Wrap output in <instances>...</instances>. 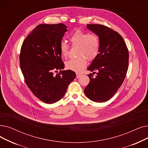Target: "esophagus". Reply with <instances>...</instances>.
Instances as JSON below:
<instances>
[{
    "mask_svg": "<svg viewBox=\"0 0 148 148\" xmlns=\"http://www.w3.org/2000/svg\"><path fill=\"white\" fill-rule=\"evenodd\" d=\"M80 75H81V74L78 73H76V77H77V78H79Z\"/></svg>",
    "mask_w": 148,
    "mask_h": 148,
    "instance_id": "34e87169",
    "label": "esophagus"
}]
</instances>
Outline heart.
Segmentation results:
<instances>
[{"label": "heart", "mask_w": 148, "mask_h": 148, "mask_svg": "<svg viewBox=\"0 0 148 148\" xmlns=\"http://www.w3.org/2000/svg\"><path fill=\"white\" fill-rule=\"evenodd\" d=\"M69 40L73 47H78L77 58L71 59L66 62V67L75 72H80L85 67L88 60H94L99 53L100 41L99 37L86 32L77 30L71 35ZM59 50L63 57L68 55L69 47L65 41L60 43Z\"/></svg>", "instance_id": "1"}]
</instances>
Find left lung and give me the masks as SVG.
Returning <instances> with one entry per match:
<instances>
[{
	"mask_svg": "<svg viewBox=\"0 0 148 148\" xmlns=\"http://www.w3.org/2000/svg\"><path fill=\"white\" fill-rule=\"evenodd\" d=\"M87 28L99 38L100 51L97 56L88 68L90 71L96 70L94 77H88L90 82L85 88L86 97L95 102L110 100L123 82L128 67L129 53L126 43L118 33L98 24H88Z\"/></svg>",
	"mask_w": 148,
	"mask_h": 148,
	"instance_id": "left-lung-1",
	"label": "left lung"
}]
</instances>
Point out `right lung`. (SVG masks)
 Here are the masks:
<instances>
[{
	"mask_svg": "<svg viewBox=\"0 0 148 148\" xmlns=\"http://www.w3.org/2000/svg\"><path fill=\"white\" fill-rule=\"evenodd\" d=\"M67 27L63 23L40 24L23 41L20 65L28 87L36 97L48 104L59 101L76 77L65 67L59 50ZM61 71L55 75L54 72Z\"/></svg>",
	"mask_w": 148,
	"mask_h": 148,
	"instance_id": "add662e5",
	"label": "right lung"
}]
</instances>
